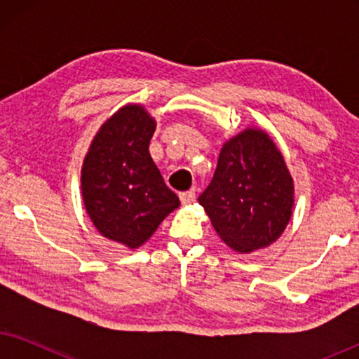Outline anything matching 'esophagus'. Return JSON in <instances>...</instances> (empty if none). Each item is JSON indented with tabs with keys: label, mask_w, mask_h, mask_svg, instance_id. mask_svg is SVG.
Masks as SVG:
<instances>
[{
	"label": "esophagus",
	"mask_w": 359,
	"mask_h": 359,
	"mask_svg": "<svg viewBox=\"0 0 359 359\" xmlns=\"http://www.w3.org/2000/svg\"><path fill=\"white\" fill-rule=\"evenodd\" d=\"M180 199H181V204H184V205L194 203V199H196L194 189L186 191V193H181V194H180Z\"/></svg>",
	"instance_id": "34e87169"
}]
</instances>
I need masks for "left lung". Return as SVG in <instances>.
Here are the masks:
<instances>
[{"label":"left lung","mask_w":359,"mask_h":359,"mask_svg":"<svg viewBox=\"0 0 359 359\" xmlns=\"http://www.w3.org/2000/svg\"><path fill=\"white\" fill-rule=\"evenodd\" d=\"M199 204L233 252L252 253L281 237L294 208V181L266 130L247 127L229 139Z\"/></svg>","instance_id":"obj_1"}]
</instances>
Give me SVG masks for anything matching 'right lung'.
<instances>
[{"mask_svg":"<svg viewBox=\"0 0 359 359\" xmlns=\"http://www.w3.org/2000/svg\"><path fill=\"white\" fill-rule=\"evenodd\" d=\"M155 127L144 106H122L96 132L81 166L88 217L102 237L130 250L142 247L180 205L150 156Z\"/></svg>","mask_w":359,"mask_h":359,"instance_id":"1","label":"right lung"}]
</instances>
